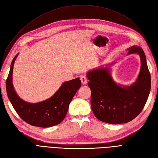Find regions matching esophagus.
Wrapping results in <instances>:
<instances>
[{"label": "esophagus", "mask_w": 158, "mask_h": 158, "mask_svg": "<svg viewBox=\"0 0 158 158\" xmlns=\"http://www.w3.org/2000/svg\"><path fill=\"white\" fill-rule=\"evenodd\" d=\"M80 80H81V82H82V84H86L87 82H88V79L86 76L83 74L80 76Z\"/></svg>", "instance_id": "34e87169"}]
</instances>
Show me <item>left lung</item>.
Segmentation results:
<instances>
[{"instance_id":"left-lung-1","label":"left lung","mask_w":158,"mask_h":158,"mask_svg":"<svg viewBox=\"0 0 158 158\" xmlns=\"http://www.w3.org/2000/svg\"><path fill=\"white\" fill-rule=\"evenodd\" d=\"M128 50V54L138 53L141 59L139 76L131 86L122 88L114 83L108 69H98L87 74L91 107L95 117L102 122L121 124L131 121L141 113L149 96L151 76L144 52L137 46Z\"/></svg>"}]
</instances>
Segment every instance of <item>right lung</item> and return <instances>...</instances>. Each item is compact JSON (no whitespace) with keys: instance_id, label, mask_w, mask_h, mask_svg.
<instances>
[{"instance_id":"add662e5","label":"right lung","mask_w":158,"mask_h":158,"mask_svg":"<svg viewBox=\"0 0 158 158\" xmlns=\"http://www.w3.org/2000/svg\"><path fill=\"white\" fill-rule=\"evenodd\" d=\"M18 53L14 56L6 82L8 98L19 116L30 125L51 127L59 125L65 118L69 104L81 86L79 78L64 82L52 96L40 103H30L18 96L12 85L14 64Z\"/></svg>"}]
</instances>
